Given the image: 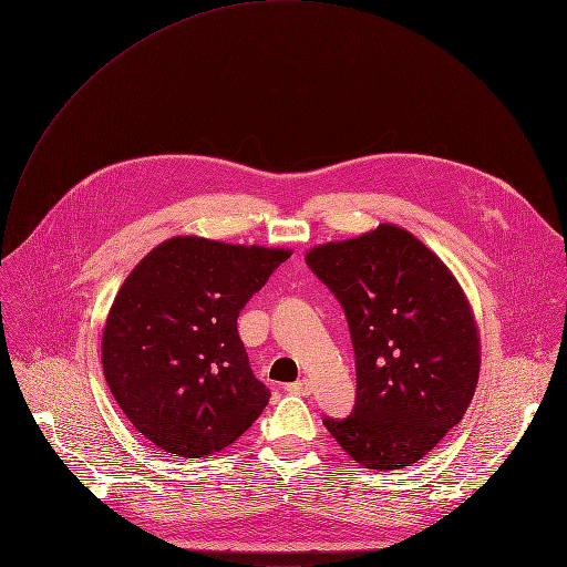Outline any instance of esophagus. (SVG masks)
Returning <instances> with one entry per match:
<instances>
[{
	"instance_id": "1",
	"label": "esophagus",
	"mask_w": 567,
	"mask_h": 567,
	"mask_svg": "<svg viewBox=\"0 0 567 567\" xmlns=\"http://www.w3.org/2000/svg\"><path fill=\"white\" fill-rule=\"evenodd\" d=\"M287 392L298 394V396H309V394H311V383H309L307 379H302V381H298V383L289 385V388H287Z\"/></svg>"
}]
</instances>
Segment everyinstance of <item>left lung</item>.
<instances>
[{"label": "left lung", "mask_w": 567, "mask_h": 567, "mask_svg": "<svg viewBox=\"0 0 567 567\" xmlns=\"http://www.w3.org/2000/svg\"><path fill=\"white\" fill-rule=\"evenodd\" d=\"M305 260L340 302L355 358L353 410L324 427L369 470L421 461L461 423L478 381V331L463 289L394 225L320 245Z\"/></svg>", "instance_id": "8db88e82"}]
</instances>
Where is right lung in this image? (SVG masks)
Segmentation results:
<instances>
[{
	"label": "right lung",
	"instance_id": "add662e5",
	"mask_svg": "<svg viewBox=\"0 0 567 567\" xmlns=\"http://www.w3.org/2000/svg\"><path fill=\"white\" fill-rule=\"evenodd\" d=\"M289 256L179 236L128 274L106 318L102 364L120 410L155 447L203 458L262 414L271 392L251 371L238 316Z\"/></svg>",
	"mask_w": 567,
	"mask_h": 567
}]
</instances>
